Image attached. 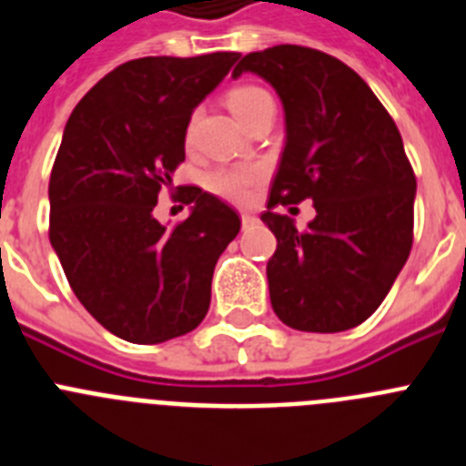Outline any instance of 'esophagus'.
<instances>
[{
  "mask_svg": "<svg viewBox=\"0 0 466 466\" xmlns=\"http://www.w3.org/2000/svg\"><path fill=\"white\" fill-rule=\"evenodd\" d=\"M240 219H242V228H249V226H254L258 221L257 217H252V214H242Z\"/></svg>",
  "mask_w": 466,
  "mask_h": 466,
  "instance_id": "esophagus-1",
  "label": "esophagus"
}]
</instances>
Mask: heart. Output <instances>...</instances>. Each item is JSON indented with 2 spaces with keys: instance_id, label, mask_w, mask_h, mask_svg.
<instances>
[{
  "instance_id": "b5f03b06",
  "label": "heart",
  "mask_w": 466,
  "mask_h": 466,
  "mask_svg": "<svg viewBox=\"0 0 466 466\" xmlns=\"http://www.w3.org/2000/svg\"><path fill=\"white\" fill-rule=\"evenodd\" d=\"M228 109L236 114L242 126H249L252 118H257L263 111L275 109L273 97L258 86H238L226 97ZM258 179V172L254 167H219L208 175V187L217 196H224L228 200H247L249 188Z\"/></svg>"
}]
</instances>
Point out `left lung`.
I'll list each match as a JSON object with an SVG mask.
<instances>
[{
    "label": "left lung",
    "instance_id": "1",
    "mask_svg": "<svg viewBox=\"0 0 466 466\" xmlns=\"http://www.w3.org/2000/svg\"><path fill=\"white\" fill-rule=\"evenodd\" d=\"M284 109V151L261 221L278 238L266 266L270 306L287 327L352 329L378 310L413 245L415 175L401 135L355 69L306 46L247 53ZM310 197L316 219L300 234L272 209Z\"/></svg>",
    "mask_w": 466,
    "mask_h": 466
}]
</instances>
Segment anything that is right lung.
<instances>
[{
	"instance_id": "right-lung-1",
	"label": "right lung",
	"mask_w": 466,
	"mask_h": 466,
	"mask_svg": "<svg viewBox=\"0 0 466 466\" xmlns=\"http://www.w3.org/2000/svg\"><path fill=\"white\" fill-rule=\"evenodd\" d=\"M240 53L139 57L81 97L48 184L51 245L81 306L118 339L184 336L209 310L214 266L240 233L233 208L191 187L187 219L154 217L160 187L187 158L191 114Z\"/></svg>"
}]
</instances>
